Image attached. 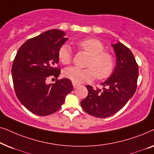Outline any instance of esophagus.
<instances>
[{"label":"esophagus","mask_w":154,"mask_h":154,"mask_svg":"<svg viewBox=\"0 0 154 154\" xmlns=\"http://www.w3.org/2000/svg\"><path fill=\"white\" fill-rule=\"evenodd\" d=\"M73 88H77L79 86V84H77V83H73Z\"/></svg>","instance_id":"obj_1"}]
</instances>
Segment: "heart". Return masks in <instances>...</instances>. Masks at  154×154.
Segmentation results:
<instances>
[{
    "label": "heart",
    "instance_id": "obj_1",
    "mask_svg": "<svg viewBox=\"0 0 154 154\" xmlns=\"http://www.w3.org/2000/svg\"><path fill=\"white\" fill-rule=\"evenodd\" d=\"M80 49L90 56L86 66L87 69H79L71 66L66 68L63 75L73 83H82L93 81L95 76L103 80L109 78L114 68V59L112 54L104 51L102 42L96 38H86L77 43ZM59 60L63 64H68L72 60V51L68 44L61 46L58 51Z\"/></svg>",
    "mask_w": 154,
    "mask_h": 154
}]
</instances>
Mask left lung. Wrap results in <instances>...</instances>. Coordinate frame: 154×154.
Returning a JSON list of instances; mask_svg holds the SVG:
<instances>
[{"label":"left lung","instance_id":"left-lung-1","mask_svg":"<svg viewBox=\"0 0 154 154\" xmlns=\"http://www.w3.org/2000/svg\"><path fill=\"white\" fill-rule=\"evenodd\" d=\"M116 64L112 74L101 84L102 90L86 85L88 94L81 104L88 114L106 118L121 110L134 95L139 75L138 65L129 48L121 42L111 44Z\"/></svg>","mask_w":154,"mask_h":154}]
</instances>
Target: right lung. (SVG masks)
<instances>
[{
  "instance_id": "1",
  "label": "right lung",
  "mask_w": 154,
  "mask_h": 154,
  "mask_svg": "<svg viewBox=\"0 0 154 154\" xmlns=\"http://www.w3.org/2000/svg\"><path fill=\"white\" fill-rule=\"evenodd\" d=\"M66 33L51 29L26 41L18 50L12 66L14 91L29 111L48 116L61 108L65 97L73 89L71 80L47 83L48 78L60 74L58 51L69 38Z\"/></svg>"
}]
</instances>
